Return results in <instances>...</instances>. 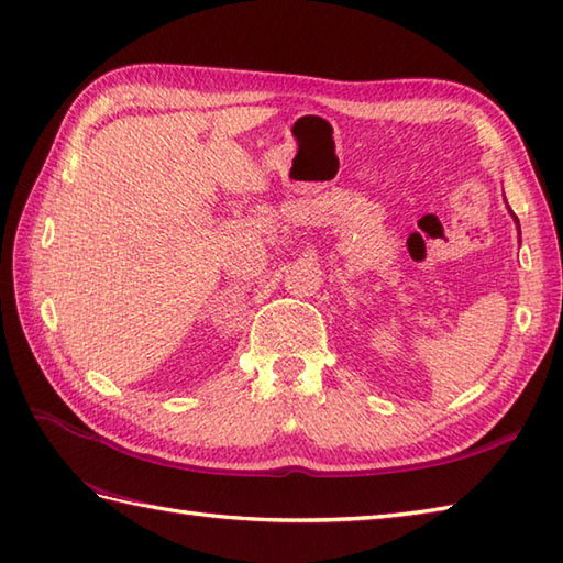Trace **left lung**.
Segmentation results:
<instances>
[{
    "label": "left lung",
    "mask_w": 563,
    "mask_h": 563,
    "mask_svg": "<svg viewBox=\"0 0 563 563\" xmlns=\"http://www.w3.org/2000/svg\"><path fill=\"white\" fill-rule=\"evenodd\" d=\"M516 222H518V218H516Z\"/></svg>",
    "instance_id": "left-lung-1"
}]
</instances>
